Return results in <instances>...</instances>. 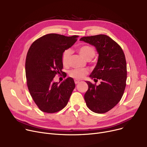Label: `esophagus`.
I'll use <instances>...</instances> for the list:
<instances>
[{"label": "esophagus", "instance_id": "34e87169", "mask_svg": "<svg viewBox=\"0 0 147 147\" xmlns=\"http://www.w3.org/2000/svg\"><path fill=\"white\" fill-rule=\"evenodd\" d=\"M74 82H75L76 84H78V83H79L80 82V80H78V79H75L74 80Z\"/></svg>", "mask_w": 147, "mask_h": 147}]
</instances>
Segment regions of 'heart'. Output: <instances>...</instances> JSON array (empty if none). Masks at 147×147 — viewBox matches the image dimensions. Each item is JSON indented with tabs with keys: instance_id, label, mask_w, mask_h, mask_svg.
<instances>
[{
	"instance_id": "obj_1",
	"label": "heart",
	"mask_w": 147,
	"mask_h": 147,
	"mask_svg": "<svg viewBox=\"0 0 147 147\" xmlns=\"http://www.w3.org/2000/svg\"><path fill=\"white\" fill-rule=\"evenodd\" d=\"M79 53L80 55L86 60L91 59L95 55V50L89 45H83L79 48ZM71 54V50L67 49L65 50L62 55V63L63 65H65L68 64V60ZM88 73L86 69H73L69 71V75L73 78L78 79L83 78Z\"/></svg>"
}]
</instances>
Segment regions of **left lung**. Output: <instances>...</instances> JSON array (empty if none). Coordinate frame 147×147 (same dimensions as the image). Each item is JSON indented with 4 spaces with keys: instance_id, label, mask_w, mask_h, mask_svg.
Returning <instances> with one entry per match:
<instances>
[{
    "instance_id": "obj_1",
    "label": "left lung",
    "mask_w": 147,
    "mask_h": 147,
    "mask_svg": "<svg viewBox=\"0 0 147 147\" xmlns=\"http://www.w3.org/2000/svg\"><path fill=\"white\" fill-rule=\"evenodd\" d=\"M80 40L95 47L98 62L89 77L95 81L101 80L98 86L86 81L88 89L84 100L91 111L105 113L119 103L124 93L127 79L125 55L120 46L105 34L83 37Z\"/></svg>"
}]
</instances>
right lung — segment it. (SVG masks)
Listing matches in <instances>:
<instances>
[{"label": "right lung", "instance_id": "right-lung-1", "mask_svg": "<svg viewBox=\"0 0 147 147\" xmlns=\"http://www.w3.org/2000/svg\"><path fill=\"white\" fill-rule=\"evenodd\" d=\"M79 36L46 34L34 41L27 52L26 75L30 94L42 111L58 112L67 105L75 88L73 78L61 83L53 81L62 72V55L78 40Z\"/></svg>", "mask_w": 147, "mask_h": 147}]
</instances>
